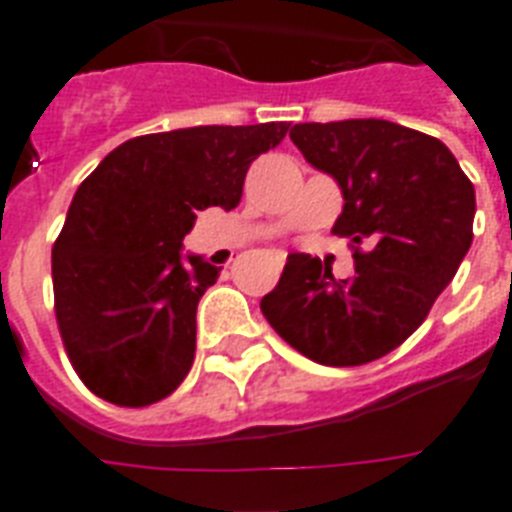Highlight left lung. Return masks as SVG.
Wrapping results in <instances>:
<instances>
[{"mask_svg": "<svg viewBox=\"0 0 512 512\" xmlns=\"http://www.w3.org/2000/svg\"><path fill=\"white\" fill-rule=\"evenodd\" d=\"M289 138L340 185L332 233L369 252L356 247L350 279L292 252L260 311L316 364H369L412 335L454 279L473 241L476 191L441 140L396 122H308Z\"/></svg>", "mask_w": 512, "mask_h": 512, "instance_id": "left-lung-1", "label": "left lung"}]
</instances>
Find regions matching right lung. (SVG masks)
<instances>
[{
    "mask_svg": "<svg viewBox=\"0 0 512 512\" xmlns=\"http://www.w3.org/2000/svg\"><path fill=\"white\" fill-rule=\"evenodd\" d=\"M287 122L185 127L114 148L74 193L52 247L55 316L76 374L119 406L162 401L196 353V305L220 276L183 255L196 212L239 207L249 164Z\"/></svg>",
    "mask_w": 512,
    "mask_h": 512,
    "instance_id": "1",
    "label": "right lung"
}]
</instances>
